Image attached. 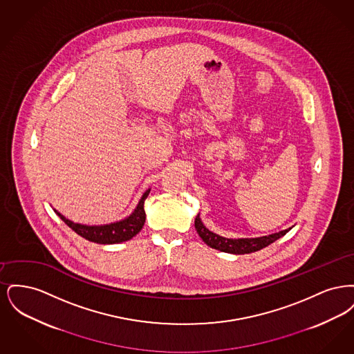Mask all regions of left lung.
Listing matches in <instances>:
<instances>
[{"instance_id":"1","label":"left lung","mask_w":354,"mask_h":354,"mask_svg":"<svg viewBox=\"0 0 354 354\" xmlns=\"http://www.w3.org/2000/svg\"><path fill=\"white\" fill-rule=\"evenodd\" d=\"M195 228L196 232L202 237L203 241L211 247L215 248L221 252L234 253V254H244V253H252L256 251H260L270 245V243L276 241L281 236L286 235V232L290 230H284L276 234H272L268 236H260V237H241V239H228L223 236L214 234L209 231L204 224H203L201 216L198 215L195 219Z\"/></svg>"}]
</instances>
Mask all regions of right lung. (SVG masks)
<instances>
[{
    "mask_svg": "<svg viewBox=\"0 0 354 354\" xmlns=\"http://www.w3.org/2000/svg\"><path fill=\"white\" fill-rule=\"evenodd\" d=\"M151 188H149L139 202L136 204L134 211L124 219L101 224V225H86L81 223H74L68 218H65L61 212L54 209V212L64 220L68 227L80 236H82L86 240L97 243V244H117L122 241H127L133 239L145 225L146 221V212H145V201L147 199Z\"/></svg>",
    "mask_w": 354,
    "mask_h": 354,
    "instance_id": "obj_1",
    "label": "right lung"
}]
</instances>
